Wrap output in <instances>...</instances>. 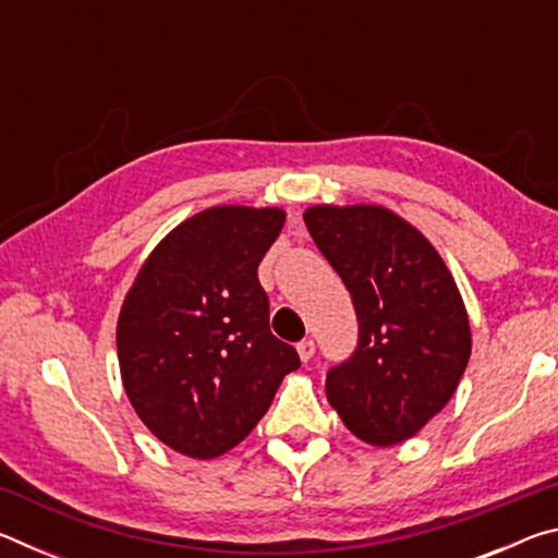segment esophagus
<instances>
[{
    "mask_svg": "<svg viewBox=\"0 0 558 558\" xmlns=\"http://www.w3.org/2000/svg\"><path fill=\"white\" fill-rule=\"evenodd\" d=\"M298 354L302 362H310V359L315 356V342L313 339H302V342L298 344Z\"/></svg>",
    "mask_w": 558,
    "mask_h": 558,
    "instance_id": "1",
    "label": "esophagus"
}]
</instances>
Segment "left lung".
<instances>
[{"label": "left lung", "mask_w": 558, "mask_h": 558, "mask_svg": "<svg viewBox=\"0 0 558 558\" xmlns=\"http://www.w3.org/2000/svg\"><path fill=\"white\" fill-rule=\"evenodd\" d=\"M352 292L359 344L327 374V401L359 440L399 446L456 393L472 352L465 302L415 226L379 204H317L302 214Z\"/></svg>", "instance_id": "8db88e82"}]
</instances>
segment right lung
I'll use <instances>...</instances> for the list:
<instances>
[{
    "mask_svg": "<svg viewBox=\"0 0 558 558\" xmlns=\"http://www.w3.org/2000/svg\"><path fill=\"white\" fill-rule=\"evenodd\" d=\"M278 206H211L155 245L122 300L120 376L155 438L211 460L248 436L300 356L270 332L258 263Z\"/></svg>",
    "mask_w": 558,
    "mask_h": 558,
    "instance_id": "add662e5",
    "label": "right lung"
}]
</instances>
